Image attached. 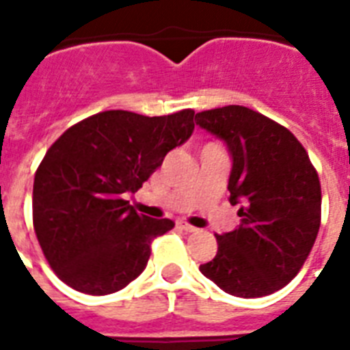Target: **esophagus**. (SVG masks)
<instances>
[{
    "label": "esophagus",
    "instance_id": "34e87169",
    "mask_svg": "<svg viewBox=\"0 0 350 350\" xmlns=\"http://www.w3.org/2000/svg\"><path fill=\"white\" fill-rule=\"evenodd\" d=\"M178 227L185 230V232H196L198 230L196 227H192V225H189L187 221H178Z\"/></svg>",
    "mask_w": 350,
    "mask_h": 350
}]
</instances>
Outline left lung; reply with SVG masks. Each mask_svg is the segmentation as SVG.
<instances>
[{"label": "left lung", "instance_id": "1", "mask_svg": "<svg viewBox=\"0 0 350 350\" xmlns=\"http://www.w3.org/2000/svg\"><path fill=\"white\" fill-rule=\"evenodd\" d=\"M196 120L229 148V202L241 218L234 230L216 234L218 252L200 271L238 298L269 296L298 274L316 241L318 172L293 132L260 112L229 105Z\"/></svg>", "mask_w": 350, "mask_h": 350}]
</instances>
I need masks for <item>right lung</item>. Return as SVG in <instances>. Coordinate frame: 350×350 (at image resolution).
Returning a JSON list of instances; mask_svg holds the SVG:
<instances>
[{
	"label": "right lung",
	"instance_id": "add662e5",
	"mask_svg": "<svg viewBox=\"0 0 350 350\" xmlns=\"http://www.w3.org/2000/svg\"><path fill=\"white\" fill-rule=\"evenodd\" d=\"M194 131V111L142 116L107 111L57 137L38 167L34 230L46 261L68 287L105 296L147 267L150 243L174 227L137 214L131 196Z\"/></svg>",
	"mask_w": 350,
	"mask_h": 350
}]
</instances>
